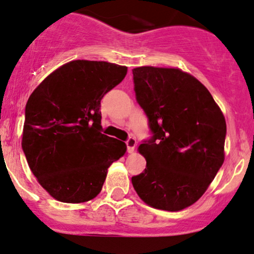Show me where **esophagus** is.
Returning <instances> with one entry per match:
<instances>
[{
	"label": "esophagus",
	"mask_w": 254,
	"mask_h": 254,
	"mask_svg": "<svg viewBox=\"0 0 254 254\" xmlns=\"http://www.w3.org/2000/svg\"><path fill=\"white\" fill-rule=\"evenodd\" d=\"M127 152L129 153H132L133 151H134V147H136V145H137V142H136V138H133V137H130L129 139L127 140Z\"/></svg>",
	"instance_id": "1"
}]
</instances>
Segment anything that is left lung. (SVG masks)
Here are the masks:
<instances>
[{
	"label": "left lung",
	"mask_w": 254,
	"mask_h": 254,
	"mask_svg": "<svg viewBox=\"0 0 254 254\" xmlns=\"http://www.w3.org/2000/svg\"><path fill=\"white\" fill-rule=\"evenodd\" d=\"M151 133L138 150L146 168L131 178L144 203L181 211L198 200L224 163L226 122L210 91L179 69L132 70Z\"/></svg>",
	"instance_id": "left-lung-1"
}]
</instances>
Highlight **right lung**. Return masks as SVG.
<instances>
[{"label": "right lung", "instance_id": "right-lung-1", "mask_svg": "<svg viewBox=\"0 0 254 254\" xmlns=\"http://www.w3.org/2000/svg\"><path fill=\"white\" fill-rule=\"evenodd\" d=\"M127 68L77 60L34 90L25 105L22 149L42 188L62 203H84L101 192L108 169L124 155L122 140L102 133L101 101Z\"/></svg>", "mask_w": 254, "mask_h": 254}]
</instances>
